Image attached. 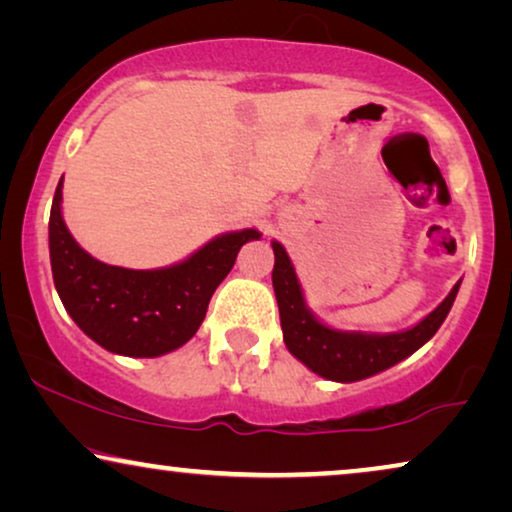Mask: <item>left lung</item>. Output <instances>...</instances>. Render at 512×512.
<instances>
[{
    "label": "left lung",
    "mask_w": 512,
    "mask_h": 512,
    "mask_svg": "<svg viewBox=\"0 0 512 512\" xmlns=\"http://www.w3.org/2000/svg\"><path fill=\"white\" fill-rule=\"evenodd\" d=\"M275 249V268H272V286L282 319L284 342L289 352L303 361L312 373L335 382H356L363 377L382 373L403 361L405 356L417 352L426 340H431L443 324L447 312L457 298L459 282L454 284L443 303L417 326L401 333L370 335V333H342L328 328L305 307L296 270L291 258L286 256L279 242H272Z\"/></svg>",
    "instance_id": "8db88e82"
}]
</instances>
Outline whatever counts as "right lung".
Returning <instances> with one entry per match:
<instances>
[{
	"instance_id": "1",
	"label": "right lung",
	"mask_w": 512,
	"mask_h": 512,
	"mask_svg": "<svg viewBox=\"0 0 512 512\" xmlns=\"http://www.w3.org/2000/svg\"><path fill=\"white\" fill-rule=\"evenodd\" d=\"M62 179L48 221V247L55 289L69 317L88 338L114 354H167L188 342L244 242L258 240L254 228L207 242L184 263L160 270H128L86 254L60 214Z\"/></svg>"
}]
</instances>
